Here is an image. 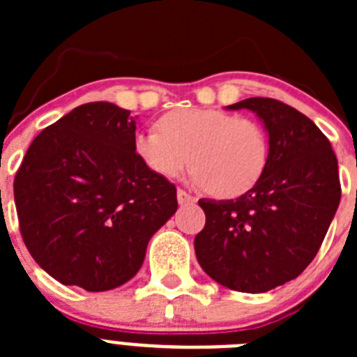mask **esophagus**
<instances>
[{
	"instance_id": "esophagus-1",
	"label": "esophagus",
	"mask_w": 357,
	"mask_h": 357,
	"mask_svg": "<svg viewBox=\"0 0 357 357\" xmlns=\"http://www.w3.org/2000/svg\"><path fill=\"white\" fill-rule=\"evenodd\" d=\"M176 200H178L181 206H184V204H189V202H195V198L188 191H184V189H176Z\"/></svg>"
}]
</instances>
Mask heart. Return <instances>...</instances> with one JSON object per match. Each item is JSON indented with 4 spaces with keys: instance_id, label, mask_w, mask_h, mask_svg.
I'll use <instances>...</instances> for the list:
<instances>
[{
    "instance_id": "1",
    "label": "heart",
    "mask_w": 357,
    "mask_h": 357,
    "mask_svg": "<svg viewBox=\"0 0 357 357\" xmlns=\"http://www.w3.org/2000/svg\"><path fill=\"white\" fill-rule=\"evenodd\" d=\"M135 157L155 175L175 178L193 164L191 181L218 198H238L257 185L270 159V139L259 121L222 109H175L157 128L132 141Z\"/></svg>"
}]
</instances>
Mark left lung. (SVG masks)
<instances>
[{
    "label": "left lung",
    "instance_id": "obj_1",
    "mask_svg": "<svg viewBox=\"0 0 357 357\" xmlns=\"http://www.w3.org/2000/svg\"><path fill=\"white\" fill-rule=\"evenodd\" d=\"M270 135V159L236 200H198L206 227L195 238L204 272L225 288L264 293L296 279L320 250L342 198L338 159L307 116L273 98H247Z\"/></svg>",
    "mask_w": 357,
    "mask_h": 357
}]
</instances>
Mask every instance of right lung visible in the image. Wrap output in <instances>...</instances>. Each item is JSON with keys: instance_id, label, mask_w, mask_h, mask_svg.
Wrapping results in <instances>:
<instances>
[{"instance_id": "add662e5", "label": "right lung", "mask_w": 357, "mask_h": 357, "mask_svg": "<svg viewBox=\"0 0 357 357\" xmlns=\"http://www.w3.org/2000/svg\"><path fill=\"white\" fill-rule=\"evenodd\" d=\"M134 135L130 110L84 103L31 141L15 173L24 245L62 284L87 291L125 284L175 214V185L135 157Z\"/></svg>"}]
</instances>
